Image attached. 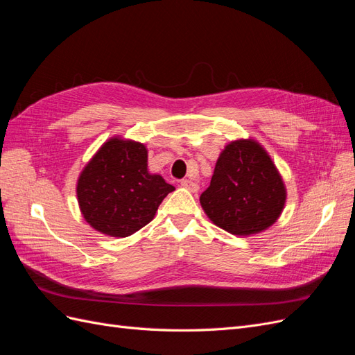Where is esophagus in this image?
Wrapping results in <instances>:
<instances>
[{
  "label": "esophagus",
  "instance_id": "34e87169",
  "mask_svg": "<svg viewBox=\"0 0 355 355\" xmlns=\"http://www.w3.org/2000/svg\"><path fill=\"white\" fill-rule=\"evenodd\" d=\"M180 185L184 187V188H187V189H189L191 192H197V191L200 189L198 184H196V182H192V180H189V179H184V180H182Z\"/></svg>",
  "mask_w": 355,
  "mask_h": 355
}]
</instances>
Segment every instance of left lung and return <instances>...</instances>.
Instances as JSON below:
<instances>
[{
	"instance_id": "obj_1",
	"label": "left lung",
	"mask_w": 355,
	"mask_h": 355,
	"mask_svg": "<svg viewBox=\"0 0 355 355\" xmlns=\"http://www.w3.org/2000/svg\"><path fill=\"white\" fill-rule=\"evenodd\" d=\"M200 202L219 228L250 235L270 228L280 218L286 188L265 149L253 139H240L220 153Z\"/></svg>"
}]
</instances>
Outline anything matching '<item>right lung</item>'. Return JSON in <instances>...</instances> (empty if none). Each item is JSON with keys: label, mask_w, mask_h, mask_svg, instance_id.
<instances>
[{"label": "right lung", "mask_w": 355, "mask_h": 355, "mask_svg": "<svg viewBox=\"0 0 355 355\" xmlns=\"http://www.w3.org/2000/svg\"><path fill=\"white\" fill-rule=\"evenodd\" d=\"M175 187L148 171V151L135 141L105 142L78 178L77 197L84 219L111 237H128L155 216Z\"/></svg>", "instance_id": "add662e5"}]
</instances>
